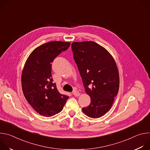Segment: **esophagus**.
<instances>
[{"label": "esophagus", "instance_id": "obj_1", "mask_svg": "<svg viewBox=\"0 0 150 150\" xmlns=\"http://www.w3.org/2000/svg\"><path fill=\"white\" fill-rule=\"evenodd\" d=\"M72 94H73L74 96L77 97V96H79V93L78 91H76V90H74V91H73V92H72Z\"/></svg>", "mask_w": 150, "mask_h": 150}]
</instances>
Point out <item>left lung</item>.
I'll return each mask as SVG.
<instances>
[{"label": "left lung", "mask_w": 150, "mask_h": 150, "mask_svg": "<svg viewBox=\"0 0 150 150\" xmlns=\"http://www.w3.org/2000/svg\"><path fill=\"white\" fill-rule=\"evenodd\" d=\"M74 58L91 103L82 109L91 118H98L108 112L119 88L116 63L110 53L91 41L72 43Z\"/></svg>", "instance_id": "8db88e82"}]
</instances>
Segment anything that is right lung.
I'll return each instance as SVG.
<instances>
[{"label":"right lung","instance_id":"1","mask_svg":"<svg viewBox=\"0 0 150 150\" xmlns=\"http://www.w3.org/2000/svg\"><path fill=\"white\" fill-rule=\"evenodd\" d=\"M69 42L50 41L35 49L28 57L22 72L24 95L41 116L50 117L60 112L69 97L58 91L52 77V63L70 46Z\"/></svg>","mask_w":150,"mask_h":150}]
</instances>
